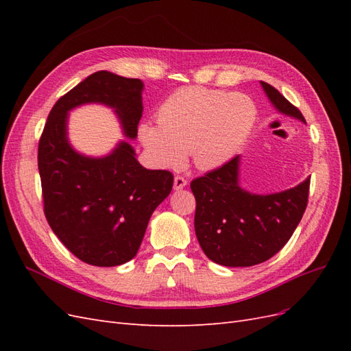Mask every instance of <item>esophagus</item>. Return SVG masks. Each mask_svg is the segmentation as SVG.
Returning a JSON list of instances; mask_svg holds the SVG:
<instances>
[{"instance_id": "1", "label": "esophagus", "mask_w": 351, "mask_h": 351, "mask_svg": "<svg viewBox=\"0 0 351 351\" xmlns=\"http://www.w3.org/2000/svg\"><path fill=\"white\" fill-rule=\"evenodd\" d=\"M187 180L182 176H176L174 177V190H182L183 187H186Z\"/></svg>"}]
</instances>
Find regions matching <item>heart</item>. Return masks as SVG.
Instances as JSON below:
<instances>
[{"instance_id": "obj_1", "label": "heart", "mask_w": 351, "mask_h": 351, "mask_svg": "<svg viewBox=\"0 0 351 351\" xmlns=\"http://www.w3.org/2000/svg\"><path fill=\"white\" fill-rule=\"evenodd\" d=\"M256 119L247 95L187 86L159 105L158 124H141L139 139L159 167L177 168L190 152L197 168L214 169L240 151Z\"/></svg>"}]
</instances>
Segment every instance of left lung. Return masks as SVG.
<instances>
[{
  "mask_svg": "<svg viewBox=\"0 0 351 351\" xmlns=\"http://www.w3.org/2000/svg\"><path fill=\"white\" fill-rule=\"evenodd\" d=\"M261 84L280 112L304 121L299 108L277 89L265 82ZM239 165L237 155L190 183L200 247L224 267H252L271 259L293 236L309 197L311 178L280 193H249L239 184Z\"/></svg>",
  "mask_w": 351,
  "mask_h": 351,
  "instance_id": "8db88e82",
  "label": "left lung"
}]
</instances>
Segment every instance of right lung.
Returning a JSON list of instances; mask_svg holds the SVG:
<instances>
[{
    "label": "right lung",
    "instance_id": "right-lung-1",
    "mask_svg": "<svg viewBox=\"0 0 351 351\" xmlns=\"http://www.w3.org/2000/svg\"><path fill=\"white\" fill-rule=\"evenodd\" d=\"M139 79L97 71L52 107L38 146V168L49 227L80 261L117 267L136 256L155 208L169 195L174 177L167 169H146L127 142L104 158L73 149L67 114L83 104L114 108L124 134L137 136L142 119Z\"/></svg>",
    "mask_w": 351,
    "mask_h": 351
}]
</instances>
